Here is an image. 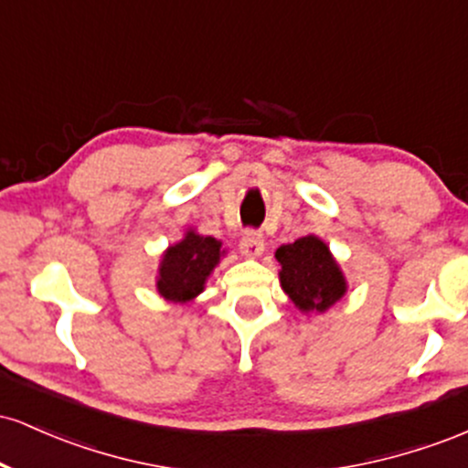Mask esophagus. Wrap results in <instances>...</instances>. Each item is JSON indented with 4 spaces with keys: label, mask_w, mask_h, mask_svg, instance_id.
Returning a JSON list of instances; mask_svg holds the SVG:
<instances>
[{
    "label": "esophagus",
    "mask_w": 468,
    "mask_h": 468,
    "mask_svg": "<svg viewBox=\"0 0 468 468\" xmlns=\"http://www.w3.org/2000/svg\"><path fill=\"white\" fill-rule=\"evenodd\" d=\"M239 249L246 257H260L261 252H264V238H261V233H257V230H246L244 238H241Z\"/></svg>",
    "instance_id": "obj_1"
}]
</instances>
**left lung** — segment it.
Listing matches in <instances>:
<instances>
[{"instance_id":"obj_1","label":"left lung","mask_w":468,"mask_h":468,"mask_svg":"<svg viewBox=\"0 0 468 468\" xmlns=\"http://www.w3.org/2000/svg\"><path fill=\"white\" fill-rule=\"evenodd\" d=\"M275 260L282 266L283 292L302 313H325L346 294L347 282L324 239L316 235L279 246Z\"/></svg>"}]
</instances>
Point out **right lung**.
Returning a JSON list of instances; mask_svg holds the SVG:
<instances>
[{"label": "right lung", "instance_id": "1", "mask_svg": "<svg viewBox=\"0 0 468 468\" xmlns=\"http://www.w3.org/2000/svg\"><path fill=\"white\" fill-rule=\"evenodd\" d=\"M222 255V241L197 235L193 229L186 230L178 244L165 250L160 261L158 282H155L160 297L174 303L196 299Z\"/></svg>", "mask_w": 468, "mask_h": 468}]
</instances>
